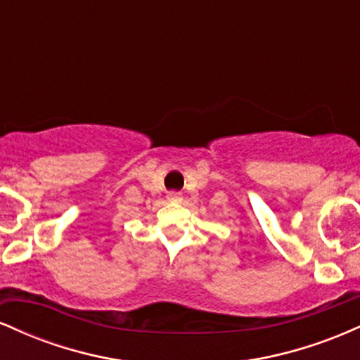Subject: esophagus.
Segmentation results:
<instances>
[{
    "label": "esophagus",
    "instance_id": "esophagus-1",
    "mask_svg": "<svg viewBox=\"0 0 360 360\" xmlns=\"http://www.w3.org/2000/svg\"><path fill=\"white\" fill-rule=\"evenodd\" d=\"M167 198H169V200H171V201H179V200H181V194L176 193V191H171V193L167 194Z\"/></svg>",
    "mask_w": 360,
    "mask_h": 360
}]
</instances>
